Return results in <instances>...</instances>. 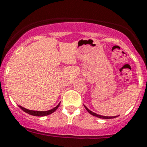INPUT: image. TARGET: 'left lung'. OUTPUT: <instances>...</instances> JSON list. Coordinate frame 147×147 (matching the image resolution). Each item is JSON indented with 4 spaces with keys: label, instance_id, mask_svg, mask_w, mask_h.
Segmentation results:
<instances>
[{
    "label": "left lung",
    "instance_id": "left-lung-1",
    "mask_svg": "<svg viewBox=\"0 0 147 147\" xmlns=\"http://www.w3.org/2000/svg\"><path fill=\"white\" fill-rule=\"evenodd\" d=\"M84 108L86 109V110L88 111V113H90V114H91L92 115H94V116H96L97 117V118H100V119H114V118H115V117L117 116H103V115H98V114H96V113H93L92 111H90V109H88L87 107L84 106Z\"/></svg>",
    "mask_w": 147,
    "mask_h": 147
}]
</instances>
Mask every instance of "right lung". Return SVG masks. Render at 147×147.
<instances>
[{"mask_svg": "<svg viewBox=\"0 0 147 147\" xmlns=\"http://www.w3.org/2000/svg\"><path fill=\"white\" fill-rule=\"evenodd\" d=\"M59 104H60V103H59V104L57 105V107H54L53 109H50V110L48 111H34V110H30V109H27L24 108V107H21V106H19V107H20L21 109H22L24 112H26V113L29 114V115H34V116H45V115H50V114L53 113V112H55V111L57 110V108L59 107Z\"/></svg>", "mask_w": 147, "mask_h": 147, "instance_id": "right-lung-1", "label": "right lung"}]
</instances>
